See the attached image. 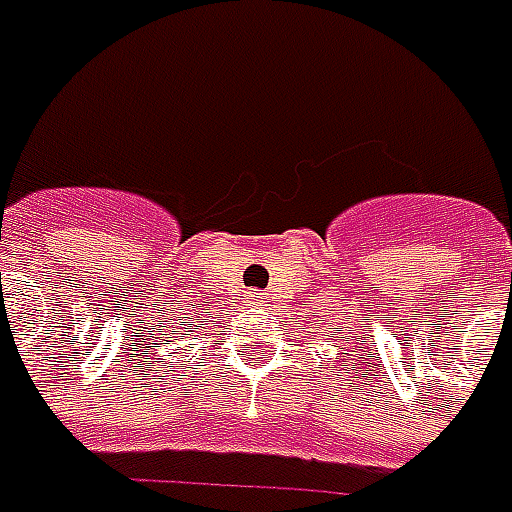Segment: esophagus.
Instances as JSON below:
<instances>
[{
    "label": "esophagus",
    "mask_w": 512,
    "mask_h": 512,
    "mask_svg": "<svg viewBox=\"0 0 512 512\" xmlns=\"http://www.w3.org/2000/svg\"><path fill=\"white\" fill-rule=\"evenodd\" d=\"M248 300H250V306H262V295H259V292H250Z\"/></svg>",
    "instance_id": "esophagus-1"
}]
</instances>
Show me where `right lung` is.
I'll list each match as a JSON object with an SVG mask.
<instances>
[{"label": "right lung", "mask_w": 512, "mask_h": 512, "mask_svg": "<svg viewBox=\"0 0 512 512\" xmlns=\"http://www.w3.org/2000/svg\"><path fill=\"white\" fill-rule=\"evenodd\" d=\"M184 336H190V333H184ZM165 339H173V336H170V333H165Z\"/></svg>", "instance_id": "1"}]
</instances>
